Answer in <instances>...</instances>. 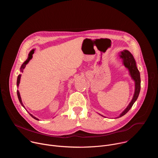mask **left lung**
Listing matches in <instances>:
<instances>
[{
	"mask_svg": "<svg viewBox=\"0 0 158 158\" xmlns=\"http://www.w3.org/2000/svg\"><path fill=\"white\" fill-rule=\"evenodd\" d=\"M119 57L121 59H123V63L125 67L128 69L129 72V74L132 78V79L134 81L135 83V90L133 98L127 106V107L126 108V109L122 112V113L119 115V116L116 118H121L123 116L125 115L127 112L130 110V109L132 107L134 103L136 102L137 100L139 93L141 90V78H140V73L138 71L137 66H136V62L132 54L127 50H124L123 51L121 52L119 54ZM101 115V114H100ZM102 117H105L103 115H101ZM106 118V117H105Z\"/></svg>",
	"mask_w": 158,
	"mask_h": 158,
	"instance_id": "obj_1",
	"label": "left lung"
}]
</instances>
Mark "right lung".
I'll list each match as a JSON object with an SVG mask.
<instances>
[{
    "label": "right lung",
    "instance_id": "right-lung-1",
    "mask_svg": "<svg viewBox=\"0 0 158 158\" xmlns=\"http://www.w3.org/2000/svg\"><path fill=\"white\" fill-rule=\"evenodd\" d=\"M34 53V50L33 49V50H32L30 52H29V56H28V58H27V59L22 64V65H21V67H20V71L21 72H22L23 71V69L25 68L26 67V65L28 64V62H29V60L32 58V54ZM20 77H21V74H19V76H18V77H17V87H19V84H20ZM17 96H18V99H19V102H20V104L23 106L24 108H25V107H24V104H23V103H22V100H21V98H20V93H19V91H17ZM26 109V108H25ZM29 114L31 115V117H32L34 119H36V120H39V119H37V118H35V117H34L32 114H30L29 112Z\"/></svg>",
    "mask_w": 158,
    "mask_h": 158
}]
</instances>
